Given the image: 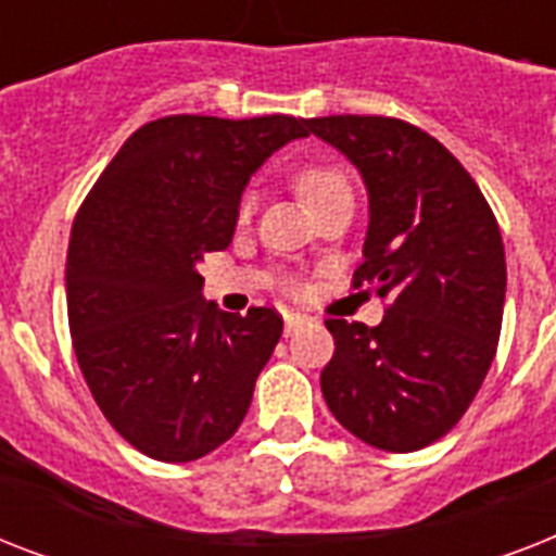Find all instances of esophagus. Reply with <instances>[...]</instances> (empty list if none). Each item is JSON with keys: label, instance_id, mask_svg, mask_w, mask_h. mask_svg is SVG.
<instances>
[{"label": "esophagus", "instance_id": "esophagus-1", "mask_svg": "<svg viewBox=\"0 0 556 556\" xmlns=\"http://www.w3.org/2000/svg\"><path fill=\"white\" fill-rule=\"evenodd\" d=\"M305 320H308V317H305V314H300V312H288V314H286V338H288V334H294V331L300 329V326H303Z\"/></svg>", "mask_w": 556, "mask_h": 556}]
</instances>
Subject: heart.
Listing matches in <instances>:
<instances>
[{
    "label": "heart",
    "mask_w": 556,
    "mask_h": 556,
    "mask_svg": "<svg viewBox=\"0 0 556 556\" xmlns=\"http://www.w3.org/2000/svg\"><path fill=\"white\" fill-rule=\"evenodd\" d=\"M296 192L303 195V201L312 210H317L320 204H326L334 195H349L352 185H349V176L338 164H326V161H317V164H305V167L296 169L294 176ZM253 210V195L248 192L239 204V216L248 218Z\"/></svg>",
    "instance_id": "b5f03b06"
}]
</instances>
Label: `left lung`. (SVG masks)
Segmentation results:
<instances>
[{"label": "left lung", "mask_w": 556, "mask_h": 556, "mask_svg": "<svg viewBox=\"0 0 556 556\" xmlns=\"http://www.w3.org/2000/svg\"><path fill=\"white\" fill-rule=\"evenodd\" d=\"M366 181L369 230L352 286L389 300L380 326L326 320L320 375L331 415L389 453L447 435L491 369L505 308V244L458 159L418 126L380 115L308 117Z\"/></svg>", "instance_id": "8db88e82"}]
</instances>
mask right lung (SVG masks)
<instances>
[{"label":"right lung","mask_w":556,"mask_h":556,"mask_svg":"<svg viewBox=\"0 0 556 556\" xmlns=\"http://www.w3.org/2000/svg\"><path fill=\"white\" fill-rule=\"evenodd\" d=\"M305 135L291 115L159 117L77 210L65 256L74 355L100 413L143 456L195 462L239 430L282 317L218 312L201 300L199 265L233 239L253 173Z\"/></svg>","instance_id":"right-lung-1"}]
</instances>
